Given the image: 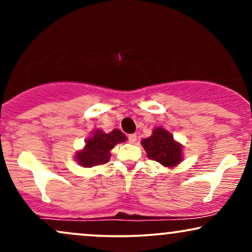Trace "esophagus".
I'll list each match as a JSON object with an SVG mask.
<instances>
[{"instance_id": "esophagus-1", "label": "esophagus", "mask_w": 252, "mask_h": 252, "mask_svg": "<svg viewBox=\"0 0 252 252\" xmlns=\"http://www.w3.org/2000/svg\"><path fill=\"white\" fill-rule=\"evenodd\" d=\"M128 141H129V143H131V144L136 143V141H137V136H136L135 134L129 135L128 136Z\"/></svg>"}]
</instances>
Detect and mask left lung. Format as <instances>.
Returning a JSON list of instances; mask_svg holds the SVG:
<instances>
[{
  "mask_svg": "<svg viewBox=\"0 0 252 252\" xmlns=\"http://www.w3.org/2000/svg\"><path fill=\"white\" fill-rule=\"evenodd\" d=\"M141 144L147 156L167 168H173L184 160L182 146L173 135L162 126H156L149 137L143 138Z\"/></svg>",
  "mask_w": 252,
  "mask_h": 252,
  "instance_id": "obj_1",
  "label": "left lung"
}]
</instances>
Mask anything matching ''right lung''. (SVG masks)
I'll return each mask as SVG.
<instances>
[{"mask_svg": "<svg viewBox=\"0 0 252 252\" xmlns=\"http://www.w3.org/2000/svg\"><path fill=\"white\" fill-rule=\"evenodd\" d=\"M126 141V136L118 129H114L110 132H104L102 129H94L91 136L85 140L83 149L76 153L74 158L84 168L103 164L110 160V150L116 144Z\"/></svg>", "mask_w": 252, "mask_h": 252, "instance_id": "obj_1", "label": "right lung"}]
</instances>
